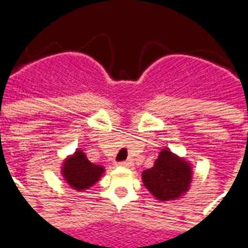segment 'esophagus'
<instances>
[{
    "mask_svg": "<svg viewBox=\"0 0 248 248\" xmlns=\"http://www.w3.org/2000/svg\"><path fill=\"white\" fill-rule=\"evenodd\" d=\"M118 165H119V166H122V167H129L130 165H131V162H130V161H122V162H119Z\"/></svg>",
    "mask_w": 248,
    "mask_h": 248,
    "instance_id": "obj_1",
    "label": "esophagus"
}]
</instances>
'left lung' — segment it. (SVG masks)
Wrapping results in <instances>:
<instances>
[{
  "label": "left lung",
  "mask_w": 248,
  "mask_h": 248,
  "mask_svg": "<svg viewBox=\"0 0 248 248\" xmlns=\"http://www.w3.org/2000/svg\"><path fill=\"white\" fill-rule=\"evenodd\" d=\"M146 188L159 201L177 199L191 182V167L169 150H162L151 169L142 172Z\"/></svg>",
  "instance_id": "1"
}]
</instances>
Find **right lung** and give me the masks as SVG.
Masks as SVG:
<instances>
[{"label": "right lung", "instance_id": "1", "mask_svg": "<svg viewBox=\"0 0 248 248\" xmlns=\"http://www.w3.org/2000/svg\"><path fill=\"white\" fill-rule=\"evenodd\" d=\"M62 174L71 187L82 191L93 186L101 178L103 167L93 165L92 162L87 161L86 155L82 151H77L74 155L66 159Z\"/></svg>", "mask_w": 248, "mask_h": 248}]
</instances>
